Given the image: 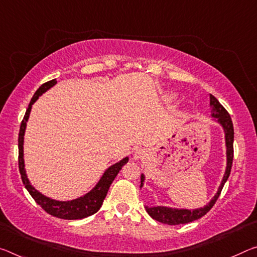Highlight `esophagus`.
<instances>
[{
	"mask_svg": "<svg viewBox=\"0 0 257 257\" xmlns=\"http://www.w3.org/2000/svg\"><path fill=\"white\" fill-rule=\"evenodd\" d=\"M146 154H148V153H146V151L144 149L137 148V149L134 150L133 158L135 159V160H141V159H144L146 157Z\"/></svg>",
	"mask_w": 257,
	"mask_h": 257,
	"instance_id": "1",
	"label": "esophagus"
}]
</instances>
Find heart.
<instances>
[{"label":"heart","mask_w":257,"mask_h":257,"mask_svg":"<svg viewBox=\"0 0 257 257\" xmlns=\"http://www.w3.org/2000/svg\"><path fill=\"white\" fill-rule=\"evenodd\" d=\"M166 97H167V98H168V99H172L173 97H174V95H173V93H168V95H167Z\"/></svg>","instance_id":"b5f03b06"}]
</instances>
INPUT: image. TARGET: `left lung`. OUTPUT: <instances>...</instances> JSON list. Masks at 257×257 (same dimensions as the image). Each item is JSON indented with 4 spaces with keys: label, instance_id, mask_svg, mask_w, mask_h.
<instances>
[{
    "label": "left lung",
    "instance_id": "8db88e82",
    "mask_svg": "<svg viewBox=\"0 0 257 257\" xmlns=\"http://www.w3.org/2000/svg\"><path fill=\"white\" fill-rule=\"evenodd\" d=\"M209 106H210V115L213 117V121L216 122L221 125L224 132V138H225V148H226V167L225 172H224L223 178L221 184H219L216 194L211 198V200L200 208L195 209H186V208H173V207L167 206H154V207H148L145 206V209L151 217L156 219L158 222H161L164 224H168V225H178V224H185L193 222L195 219L201 218L202 216L208 213L214 206V203L221 194V191L223 189L224 184L227 181L230 176L232 161H233V124H232L230 114L226 112L219 101L215 98L213 95H209ZM145 182V175H141V189L144 185Z\"/></svg>",
    "mask_w": 257,
    "mask_h": 257
}]
</instances>
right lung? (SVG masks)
I'll list each match as a JSON object with an SVG mask.
<instances>
[{
  "label": "right lung",
  "instance_id": "obj_1",
  "mask_svg": "<svg viewBox=\"0 0 257 257\" xmlns=\"http://www.w3.org/2000/svg\"><path fill=\"white\" fill-rule=\"evenodd\" d=\"M56 83H57L56 79L43 83L38 90H36L33 98L31 99L30 105H28L25 116H24L22 124H20L19 137H18L19 172H20V175H22V181L24 183V185H25L27 191L32 195V198H33L36 201V203H39V205L42 207L48 214H50L55 217L63 218V219H81V218L90 216V215H93L99 210L101 205H103L104 199L108 192L109 185L112 184V182L114 181V178H115L117 173L121 170L122 166L127 164L129 158L125 157L119 162H116V164L109 166L108 168L105 170L104 174L101 175V177L99 178V181L97 182V184L93 186L88 193L83 194L82 197L73 199V200H68V201L55 200V199H51L47 197V195L42 194L40 191L36 190L35 187L31 184V182L28 180L27 174H26L25 160H24V136H25L27 121L30 119L31 109H32V106H33V104L39 99V97L42 95V93H44L47 90H49V89L54 87Z\"/></svg>",
  "mask_w": 257,
  "mask_h": 257
}]
</instances>
